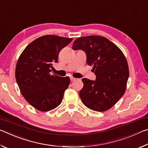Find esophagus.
Here are the masks:
<instances>
[{"label": "esophagus", "mask_w": 148, "mask_h": 148, "mask_svg": "<svg viewBox=\"0 0 148 148\" xmlns=\"http://www.w3.org/2000/svg\"><path fill=\"white\" fill-rule=\"evenodd\" d=\"M70 78H71V81H74V80H76V78H75V77H72V76H71V77H70Z\"/></svg>", "instance_id": "34e87169"}]
</instances>
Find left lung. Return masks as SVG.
Returning a JSON list of instances; mask_svg holds the SVG:
<instances>
[{
	"label": "left lung",
	"mask_w": 148,
	"mask_h": 148,
	"mask_svg": "<svg viewBox=\"0 0 148 148\" xmlns=\"http://www.w3.org/2000/svg\"><path fill=\"white\" fill-rule=\"evenodd\" d=\"M72 49L86 52L87 64L92 66L96 80L83 78L79 97L85 106L104 112L124 95L129 76L128 63L121 50L105 37L87 36L74 42Z\"/></svg>",
	"instance_id": "1"
}]
</instances>
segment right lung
I'll use <instances>...</instances> for the list:
<instances>
[{
    "mask_svg": "<svg viewBox=\"0 0 148 148\" xmlns=\"http://www.w3.org/2000/svg\"><path fill=\"white\" fill-rule=\"evenodd\" d=\"M72 38L44 35L30 43L20 55L16 67V79L25 99L34 108L47 112L62 102L69 86V77L50 74L52 62L58 61L61 50Z\"/></svg>",
    "mask_w": 148,
    "mask_h": 148,
    "instance_id": "right-lung-1",
    "label": "right lung"
}]
</instances>
